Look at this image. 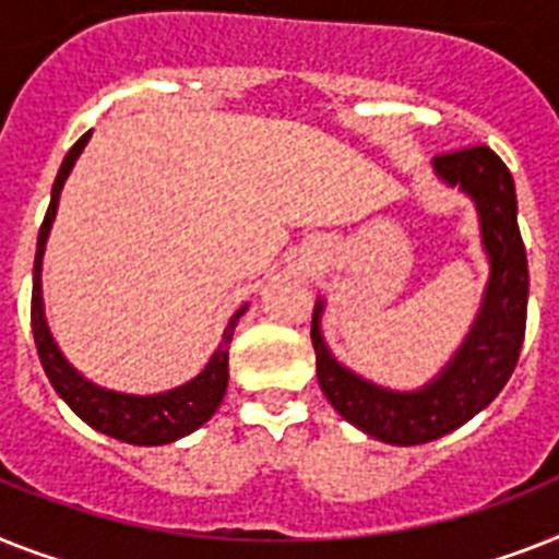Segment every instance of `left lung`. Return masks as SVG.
Listing matches in <instances>:
<instances>
[{"label": "left lung", "mask_w": 559, "mask_h": 559, "mask_svg": "<svg viewBox=\"0 0 559 559\" xmlns=\"http://www.w3.org/2000/svg\"><path fill=\"white\" fill-rule=\"evenodd\" d=\"M437 177L468 193L479 214V237L488 253L483 306L449 366L417 391H391L340 366L322 340V299L311 320L317 380L334 412L368 437L391 445H419L449 435L479 414L509 382L518 366L528 308V260L518 225L514 179L486 145L435 156Z\"/></svg>", "instance_id": "left-lung-1"}]
</instances>
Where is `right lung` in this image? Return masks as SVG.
<instances>
[{
	"label": "right lung",
	"mask_w": 559,
	"mask_h": 559,
	"mask_svg": "<svg viewBox=\"0 0 559 559\" xmlns=\"http://www.w3.org/2000/svg\"><path fill=\"white\" fill-rule=\"evenodd\" d=\"M91 140V131L80 136V142L68 151L62 159V168L57 174L53 191H50V205L45 214V223L39 228L36 239V260H34V294H31V329H34L36 352H39L41 368L48 373L50 385L57 389L64 403L71 405V412L82 417L91 428L114 437V440L131 442V445H165L179 437L191 435L202 423L214 417V412L223 403L225 389H228V345L234 329H237L239 317L246 313L248 306L239 308L228 320L223 331V343L216 345L214 357L207 359L191 382L179 385V389L163 391V394H122V391H110L85 380L76 368L62 357L59 345L50 336L48 320H45V308H41V257H45V242H48L50 225L57 219L59 193H62L64 179L73 170V163L80 159L82 147Z\"/></svg>",
	"instance_id": "add662e5"
}]
</instances>
